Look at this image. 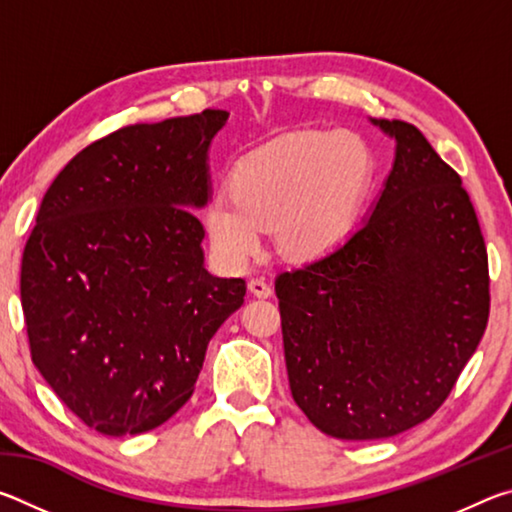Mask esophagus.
<instances>
[{"label": "esophagus", "instance_id": "34e87169", "mask_svg": "<svg viewBox=\"0 0 512 512\" xmlns=\"http://www.w3.org/2000/svg\"><path fill=\"white\" fill-rule=\"evenodd\" d=\"M248 291L253 293V296H257V298H268L273 293V289L268 287L264 280H259V277H253V280L248 282Z\"/></svg>", "mask_w": 512, "mask_h": 512}]
</instances>
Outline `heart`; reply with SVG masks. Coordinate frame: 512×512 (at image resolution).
<instances>
[{"mask_svg":"<svg viewBox=\"0 0 512 512\" xmlns=\"http://www.w3.org/2000/svg\"><path fill=\"white\" fill-rule=\"evenodd\" d=\"M370 178L366 144L350 131H300L237 162L230 194L214 192L203 230L214 257L244 268L273 228L275 250L305 262L348 235Z\"/></svg>","mask_w":512,"mask_h":512,"instance_id":"1","label":"heart"}]
</instances>
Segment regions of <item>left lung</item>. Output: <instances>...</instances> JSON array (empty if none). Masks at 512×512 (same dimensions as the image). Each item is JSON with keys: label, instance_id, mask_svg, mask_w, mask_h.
Segmentation results:
<instances>
[{"label": "left lung", "instance_id": "left-lung-1", "mask_svg": "<svg viewBox=\"0 0 512 512\" xmlns=\"http://www.w3.org/2000/svg\"><path fill=\"white\" fill-rule=\"evenodd\" d=\"M395 140L370 212L327 255L275 277L296 404L341 440L391 438L431 418L488 325V253L458 173L418 128Z\"/></svg>", "mask_w": 512, "mask_h": 512}]
</instances>
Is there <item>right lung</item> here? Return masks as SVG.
Masks as SVG:
<instances>
[{"mask_svg": "<svg viewBox=\"0 0 512 512\" xmlns=\"http://www.w3.org/2000/svg\"><path fill=\"white\" fill-rule=\"evenodd\" d=\"M230 112L119 128L58 173L24 246L31 359L67 409L106 436L167 422L194 393L241 277L205 268L194 212Z\"/></svg>", "mask_w": 512, "mask_h": 512, "instance_id": "right-lung-1", "label": "right lung"}]
</instances>
